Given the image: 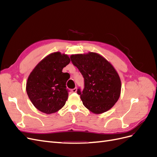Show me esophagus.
<instances>
[{
  "label": "esophagus",
  "instance_id": "esophagus-1",
  "mask_svg": "<svg viewBox=\"0 0 157 157\" xmlns=\"http://www.w3.org/2000/svg\"><path fill=\"white\" fill-rule=\"evenodd\" d=\"M77 88H73V89L71 90V92H72L73 93L77 92Z\"/></svg>",
  "mask_w": 157,
  "mask_h": 157
}]
</instances>
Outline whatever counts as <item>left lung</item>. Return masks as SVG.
Segmentation results:
<instances>
[{"label":"left lung","instance_id":"obj_1","mask_svg":"<svg viewBox=\"0 0 157 157\" xmlns=\"http://www.w3.org/2000/svg\"><path fill=\"white\" fill-rule=\"evenodd\" d=\"M72 63L84 77V88L77 90L83 105L100 114L109 110L120 97L121 82L113 65L94 52L71 56Z\"/></svg>","mask_w":157,"mask_h":157}]
</instances>
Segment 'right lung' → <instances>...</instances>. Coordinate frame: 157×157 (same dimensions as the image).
<instances>
[{
    "mask_svg": "<svg viewBox=\"0 0 157 157\" xmlns=\"http://www.w3.org/2000/svg\"><path fill=\"white\" fill-rule=\"evenodd\" d=\"M70 61L67 55L54 52L42 59L29 75L26 91L40 111L54 113L65 105L69 95L66 83L70 75L62 70Z\"/></svg>",
    "mask_w": 157,
    "mask_h": 157,
    "instance_id": "right-lung-1",
    "label": "right lung"
}]
</instances>
